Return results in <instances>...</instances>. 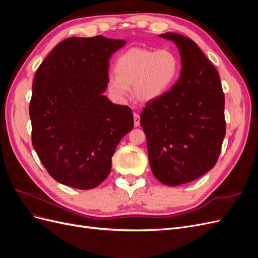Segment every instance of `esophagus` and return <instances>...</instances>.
<instances>
[{"label": "esophagus", "instance_id": "1", "mask_svg": "<svg viewBox=\"0 0 258 258\" xmlns=\"http://www.w3.org/2000/svg\"><path fill=\"white\" fill-rule=\"evenodd\" d=\"M134 120H135V127H139L140 126V115L135 113L134 114Z\"/></svg>", "mask_w": 258, "mask_h": 258}]
</instances>
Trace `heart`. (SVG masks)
I'll return each instance as SVG.
<instances>
[{
  "instance_id": "b5f03b06",
  "label": "heart",
  "mask_w": 258,
  "mask_h": 258,
  "mask_svg": "<svg viewBox=\"0 0 258 258\" xmlns=\"http://www.w3.org/2000/svg\"><path fill=\"white\" fill-rule=\"evenodd\" d=\"M115 75L107 80V89L118 102L130 97V86L140 102L148 103L165 96L175 84L179 61L169 49L135 47L120 53L114 66Z\"/></svg>"
}]
</instances>
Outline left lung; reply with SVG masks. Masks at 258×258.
Here are the masks:
<instances>
[{"label": "left lung", "mask_w": 258, "mask_h": 258, "mask_svg": "<svg viewBox=\"0 0 258 258\" xmlns=\"http://www.w3.org/2000/svg\"><path fill=\"white\" fill-rule=\"evenodd\" d=\"M159 36L178 48L181 75L165 96L145 105L140 123L153 174L162 184L177 186L216 163L226 134L225 97L216 69L196 43L178 33Z\"/></svg>", "instance_id": "obj_1"}]
</instances>
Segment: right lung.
<instances>
[{
  "label": "right lung",
  "instance_id": "add662e5",
  "mask_svg": "<svg viewBox=\"0 0 258 258\" xmlns=\"http://www.w3.org/2000/svg\"><path fill=\"white\" fill-rule=\"evenodd\" d=\"M124 44L101 35L69 37L37 69L29 107L32 144L61 184L91 189L102 183L117 145L134 128L131 108L103 95L108 61Z\"/></svg>",
  "mask_w": 258,
  "mask_h": 258
}]
</instances>
